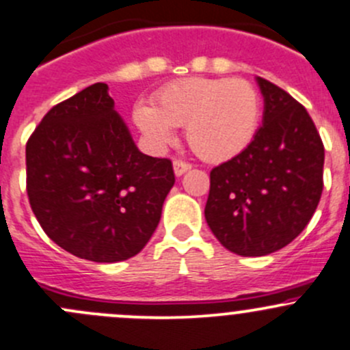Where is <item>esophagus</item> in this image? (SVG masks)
Masks as SVG:
<instances>
[{"label":"esophagus","instance_id":"34e87169","mask_svg":"<svg viewBox=\"0 0 350 350\" xmlns=\"http://www.w3.org/2000/svg\"><path fill=\"white\" fill-rule=\"evenodd\" d=\"M191 169V164L186 161H181V159H178V161H174V172L176 176H183L186 171H189Z\"/></svg>","mask_w":350,"mask_h":350}]
</instances>
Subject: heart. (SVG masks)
<instances>
[{
    "label": "heart",
    "instance_id": "obj_1",
    "mask_svg": "<svg viewBox=\"0 0 350 350\" xmlns=\"http://www.w3.org/2000/svg\"><path fill=\"white\" fill-rule=\"evenodd\" d=\"M260 113V94L250 81L186 77L159 90L154 107L137 105L133 120L155 147L172 142V126H186V142L198 157L224 162L249 147Z\"/></svg>",
    "mask_w": 350,
    "mask_h": 350
}]
</instances>
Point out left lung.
<instances>
[{
  "label": "left lung",
  "instance_id": "obj_1",
  "mask_svg": "<svg viewBox=\"0 0 350 350\" xmlns=\"http://www.w3.org/2000/svg\"><path fill=\"white\" fill-rule=\"evenodd\" d=\"M264 125L243 152L210 172L204 218L225 249L267 256L295 241L323 191L325 149L305 107L264 77Z\"/></svg>",
  "mask_w": 350,
  "mask_h": 350
}]
</instances>
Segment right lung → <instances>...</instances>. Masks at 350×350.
<instances>
[{"instance_id":"add662e5","label":"right lung","mask_w":350,"mask_h":350,"mask_svg":"<svg viewBox=\"0 0 350 350\" xmlns=\"http://www.w3.org/2000/svg\"><path fill=\"white\" fill-rule=\"evenodd\" d=\"M105 83L55 105L27 142V195L45 234L81 259L139 254L174 185L169 159L137 149Z\"/></svg>"}]
</instances>
